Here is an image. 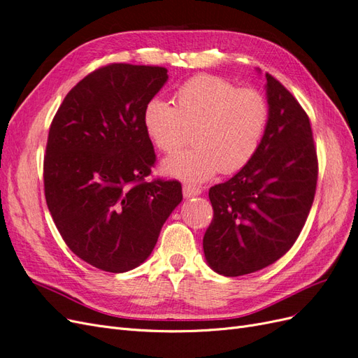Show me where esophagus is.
Instances as JSON below:
<instances>
[{"label":"esophagus","instance_id":"obj_1","mask_svg":"<svg viewBox=\"0 0 358 358\" xmlns=\"http://www.w3.org/2000/svg\"><path fill=\"white\" fill-rule=\"evenodd\" d=\"M182 191H183V196H185L187 199L196 197V196H199V194H201V188H199L196 185H191V183H185Z\"/></svg>","mask_w":358,"mask_h":358}]
</instances>
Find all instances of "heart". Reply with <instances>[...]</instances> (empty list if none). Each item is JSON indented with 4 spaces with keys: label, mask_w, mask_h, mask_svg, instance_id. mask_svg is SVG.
I'll return each mask as SVG.
<instances>
[{
    "label": "heart",
    "mask_w": 358,
    "mask_h": 358,
    "mask_svg": "<svg viewBox=\"0 0 358 358\" xmlns=\"http://www.w3.org/2000/svg\"><path fill=\"white\" fill-rule=\"evenodd\" d=\"M173 103L152 99L143 110V127L159 152L176 155L162 171L187 182H204L216 173L233 175L252 161L270 119V104L257 88H237L221 76L199 74L182 83Z\"/></svg>",
    "instance_id": "b5f03b06"
}]
</instances>
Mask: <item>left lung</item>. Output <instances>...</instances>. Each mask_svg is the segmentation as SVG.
I'll return each instance as SVG.
<instances>
[{
    "mask_svg": "<svg viewBox=\"0 0 358 358\" xmlns=\"http://www.w3.org/2000/svg\"><path fill=\"white\" fill-rule=\"evenodd\" d=\"M270 119L258 152L209 189L213 218L203 237L208 264L224 276L257 272L285 255L308 220L318 180L309 116L266 74Z\"/></svg>",
    "mask_w": 358,
    "mask_h": 358,
    "instance_id": "obj_1",
    "label": "left lung"
}]
</instances>
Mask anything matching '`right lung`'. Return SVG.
I'll use <instances>...</instances> for the list:
<instances>
[{"label":"right lung","instance_id":"right-lung-1","mask_svg":"<svg viewBox=\"0 0 358 358\" xmlns=\"http://www.w3.org/2000/svg\"><path fill=\"white\" fill-rule=\"evenodd\" d=\"M167 69L113 62L66 95L49 128L43 180L66 245L110 273L142 264L182 201L178 180H146L155 166L143 110Z\"/></svg>","mask_w":358,"mask_h":358}]
</instances>
